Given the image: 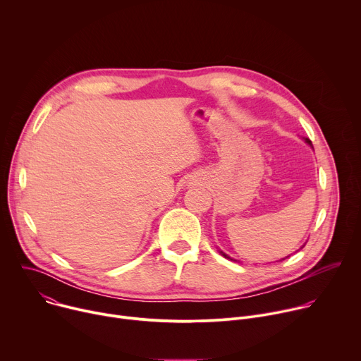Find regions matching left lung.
Listing matches in <instances>:
<instances>
[{
	"label": "left lung",
	"instance_id": "8db88e82",
	"mask_svg": "<svg viewBox=\"0 0 361 361\" xmlns=\"http://www.w3.org/2000/svg\"><path fill=\"white\" fill-rule=\"evenodd\" d=\"M305 142H307V144H308V145H310V147H313V144H312V141H310V140H308V138H305ZM304 245H305V244H304ZM304 245H301V247H300V248H302V247H304ZM219 251H220V254H221V255H223V257H226V259H230V260H234V259H231V257H230V255H227V254H226V252H224V251H221V250H219ZM287 257H290V255H287ZM287 257H286V259H287ZM281 260H284V259H281ZM281 260H280V262H281ZM234 262H237V260H234Z\"/></svg>",
	"mask_w": 361,
	"mask_h": 361
}]
</instances>
